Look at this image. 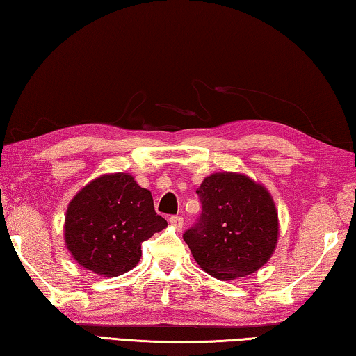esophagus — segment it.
Listing matches in <instances>:
<instances>
[{
	"mask_svg": "<svg viewBox=\"0 0 356 356\" xmlns=\"http://www.w3.org/2000/svg\"><path fill=\"white\" fill-rule=\"evenodd\" d=\"M170 224L175 227V229L181 230L183 225H184V219L181 216H172L170 218Z\"/></svg>",
	"mask_w": 356,
	"mask_h": 356,
	"instance_id": "esophagus-1",
	"label": "esophagus"
}]
</instances>
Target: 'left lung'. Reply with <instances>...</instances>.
I'll list each match as a JSON object with an SVG mask.
<instances>
[{
    "instance_id": "obj_1",
    "label": "left lung",
    "mask_w": 356,
    "mask_h": 356,
    "mask_svg": "<svg viewBox=\"0 0 356 356\" xmlns=\"http://www.w3.org/2000/svg\"><path fill=\"white\" fill-rule=\"evenodd\" d=\"M197 194L202 214L183 238L202 270L229 281L252 275L271 259L279 222L265 186L246 175L220 172L203 179Z\"/></svg>"
}]
</instances>
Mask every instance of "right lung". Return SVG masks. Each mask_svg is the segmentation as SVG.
<instances>
[{
	"mask_svg": "<svg viewBox=\"0 0 356 356\" xmlns=\"http://www.w3.org/2000/svg\"><path fill=\"white\" fill-rule=\"evenodd\" d=\"M165 227L148 189L129 173H108L92 179L69 203L64 241L85 270L115 277L131 271L142 257V243Z\"/></svg>",
	"mask_w": 356,
	"mask_h": 356,
	"instance_id": "obj_1",
	"label": "right lung"
}]
</instances>
